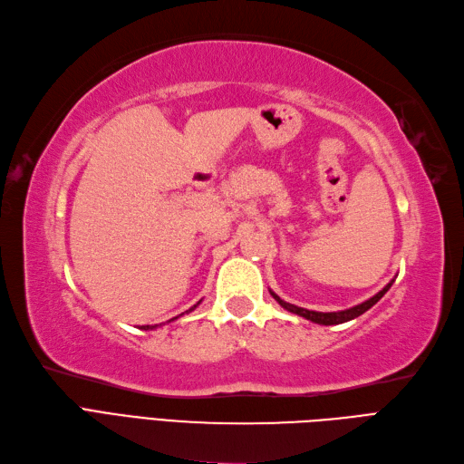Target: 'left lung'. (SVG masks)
<instances>
[{
  "label": "left lung",
  "instance_id": "obj_1",
  "mask_svg": "<svg viewBox=\"0 0 464 464\" xmlns=\"http://www.w3.org/2000/svg\"><path fill=\"white\" fill-rule=\"evenodd\" d=\"M392 284H393V280H392L390 284H386L384 287H382V290H380L376 295H372L371 299H366V301L359 303V305L351 307V309H345V311H335V313H318V311H309V309H303V307L292 305V303H285V301H282L275 292H270V295H273V297L280 303V305H282L285 311H290V313H295V314H299V316H303V318H307V321H311V323L330 326V324H342V323H347V321H353V318H357V316H361L362 313L369 311L372 305H376V303H378L382 297H384V294L390 290Z\"/></svg>",
  "mask_w": 464,
  "mask_h": 464
}]
</instances>
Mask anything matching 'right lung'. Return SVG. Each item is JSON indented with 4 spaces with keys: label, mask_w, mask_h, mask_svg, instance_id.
<instances>
[{
    "label": "right lung",
    "mask_w": 464,
    "mask_h": 464,
    "mask_svg": "<svg viewBox=\"0 0 464 464\" xmlns=\"http://www.w3.org/2000/svg\"><path fill=\"white\" fill-rule=\"evenodd\" d=\"M198 305H199V303H198ZM198 305H194V307H189V309H188L186 313H191V311H194V309H196ZM174 318H179V316H174ZM174 318H170V321H174ZM141 328H143V330H153V328H157V324H155V326H141Z\"/></svg>",
    "instance_id": "add662e5"
}]
</instances>
